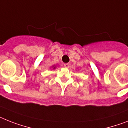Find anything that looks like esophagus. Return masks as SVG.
Listing matches in <instances>:
<instances>
[{
    "mask_svg": "<svg viewBox=\"0 0 128 128\" xmlns=\"http://www.w3.org/2000/svg\"><path fill=\"white\" fill-rule=\"evenodd\" d=\"M69 66H70L69 63H65V64H64V66H65V68H68Z\"/></svg>",
    "mask_w": 128,
    "mask_h": 128,
    "instance_id": "obj_1",
    "label": "esophagus"
}]
</instances>
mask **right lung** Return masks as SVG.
I'll return each mask as SVG.
<instances>
[{
  "instance_id": "1",
  "label": "right lung",
  "mask_w": 128,
  "mask_h": 128,
  "mask_svg": "<svg viewBox=\"0 0 128 128\" xmlns=\"http://www.w3.org/2000/svg\"><path fill=\"white\" fill-rule=\"evenodd\" d=\"M54 68H55V67H54Z\"/></svg>"
}]
</instances>
